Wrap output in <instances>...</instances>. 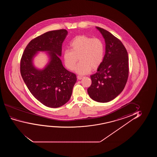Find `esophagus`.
<instances>
[{"label": "esophagus", "mask_w": 157, "mask_h": 157, "mask_svg": "<svg viewBox=\"0 0 157 157\" xmlns=\"http://www.w3.org/2000/svg\"><path fill=\"white\" fill-rule=\"evenodd\" d=\"M82 78H83V76H81V75H78L77 76L78 79L81 80Z\"/></svg>", "instance_id": "1"}]
</instances>
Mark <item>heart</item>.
<instances>
[{"label": "heart", "mask_w": 157, "mask_h": 157, "mask_svg": "<svg viewBox=\"0 0 157 157\" xmlns=\"http://www.w3.org/2000/svg\"><path fill=\"white\" fill-rule=\"evenodd\" d=\"M70 45L71 50H65L63 55L65 65L70 70L75 69L78 58L80 62L75 71L79 75H85L92 69H97L103 61L105 45L100 39L79 35L74 38Z\"/></svg>", "instance_id": "b5f03b06"}]
</instances>
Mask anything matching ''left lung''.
<instances>
[{
	"mask_svg": "<svg viewBox=\"0 0 157 157\" xmlns=\"http://www.w3.org/2000/svg\"><path fill=\"white\" fill-rule=\"evenodd\" d=\"M105 42V54L97 72L90 75L87 89L91 99L99 102L112 101L122 92L129 76L128 54L122 42L103 28L97 27Z\"/></svg>",
	"mask_w": 157,
	"mask_h": 157,
	"instance_id": "1",
	"label": "left lung"
}]
</instances>
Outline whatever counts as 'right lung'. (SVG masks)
Wrapping results in <instances>:
<instances>
[{
    "label": "right lung",
    "mask_w": 157,
    "mask_h": 157,
    "mask_svg": "<svg viewBox=\"0 0 157 157\" xmlns=\"http://www.w3.org/2000/svg\"><path fill=\"white\" fill-rule=\"evenodd\" d=\"M67 34L66 29L52 30L33 39L20 60V73L28 90L48 107H59L67 103L77 82L76 75L65 69L59 57ZM38 51H48L50 56L49 64L42 71L32 65V58Z\"/></svg>",
    "instance_id": "add662e5"
}]
</instances>
